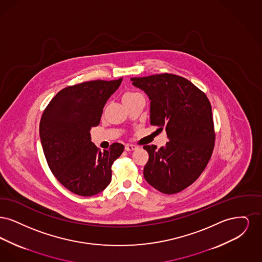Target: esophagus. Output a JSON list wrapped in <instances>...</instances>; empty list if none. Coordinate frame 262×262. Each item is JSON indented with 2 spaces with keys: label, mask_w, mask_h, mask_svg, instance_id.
Masks as SVG:
<instances>
[{
  "label": "esophagus",
  "mask_w": 262,
  "mask_h": 262,
  "mask_svg": "<svg viewBox=\"0 0 262 262\" xmlns=\"http://www.w3.org/2000/svg\"><path fill=\"white\" fill-rule=\"evenodd\" d=\"M125 149V151H134V150L137 149V146L134 145V144H126Z\"/></svg>",
  "instance_id": "34e87169"
}]
</instances>
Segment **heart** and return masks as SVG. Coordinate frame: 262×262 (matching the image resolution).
Masks as SVG:
<instances>
[{"label": "heart", "instance_id": "1", "mask_svg": "<svg viewBox=\"0 0 262 262\" xmlns=\"http://www.w3.org/2000/svg\"><path fill=\"white\" fill-rule=\"evenodd\" d=\"M137 95H140V94L137 93V92H126L125 95L123 96V101H124V100L129 99V98H133V97H136Z\"/></svg>", "mask_w": 262, "mask_h": 262}]
</instances>
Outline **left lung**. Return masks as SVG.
I'll return each mask as SVG.
<instances>
[{"instance_id":"8db88e82","label":"left lung","mask_w":262,"mask_h":262,"mask_svg":"<svg viewBox=\"0 0 262 262\" xmlns=\"http://www.w3.org/2000/svg\"><path fill=\"white\" fill-rule=\"evenodd\" d=\"M151 100L150 124L166 129L168 142L149 154L143 176L150 186L173 194L194 183L204 171L215 144L211 104L187 78L174 74L132 77Z\"/></svg>"}]
</instances>
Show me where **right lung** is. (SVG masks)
<instances>
[{"label":"right lung","mask_w":262,"mask_h":262,"mask_svg":"<svg viewBox=\"0 0 262 262\" xmlns=\"http://www.w3.org/2000/svg\"><path fill=\"white\" fill-rule=\"evenodd\" d=\"M122 80H91L64 88L41 117L40 139L51 172L77 195L92 196L108 187L113 163L125 148L115 142L101 151L89 133L99 125L107 100Z\"/></svg>","instance_id":"add662e5"}]
</instances>
